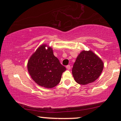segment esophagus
Masks as SVG:
<instances>
[{"instance_id": "34e87169", "label": "esophagus", "mask_w": 121, "mask_h": 121, "mask_svg": "<svg viewBox=\"0 0 121 121\" xmlns=\"http://www.w3.org/2000/svg\"><path fill=\"white\" fill-rule=\"evenodd\" d=\"M66 68H67L68 70H69L71 68V67H70V66L69 65H67V66H66Z\"/></svg>"}]
</instances>
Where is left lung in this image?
<instances>
[{"mask_svg": "<svg viewBox=\"0 0 121 121\" xmlns=\"http://www.w3.org/2000/svg\"><path fill=\"white\" fill-rule=\"evenodd\" d=\"M103 63L93 52L83 51L78 55L72 68L75 81L86 85L93 82L101 75Z\"/></svg>", "mask_w": 121, "mask_h": 121, "instance_id": "8db88e82", "label": "left lung"}]
</instances>
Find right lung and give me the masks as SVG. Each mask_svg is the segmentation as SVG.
Returning <instances> with one entry per match:
<instances>
[{
  "instance_id": "add662e5",
  "label": "right lung",
  "mask_w": 121,
  "mask_h": 121,
  "mask_svg": "<svg viewBox=\"0 0 121 121\" xmlns=\"http://www.w3.org/2000/svg\"><path fill=\"white\" fill-rule=\"evenodd\" d=\"M46 44L40 46L28 62V70L36 83L47 88H52L60 82L65 67L53 54V49Z\"/></svg>"
}]
</instances>
